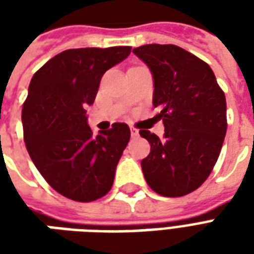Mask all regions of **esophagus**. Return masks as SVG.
Segmentation results:
<instances>
[{"label": "esophagus", "mask_w": 254, "mask_h": 254, "mask_svg": "<svg viewBox=\"0 0 254 254\" xmlns=\"http://www.w3.org/2000/svg\"><path fill=\"white\" fill-rule=\"evenodd\" d=\"M130 136H132V137H137L138 136V130L136 127H130Z\"/></svg>", "instance_id": "1"}]
</instances>
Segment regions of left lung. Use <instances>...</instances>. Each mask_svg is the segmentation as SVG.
Masks as SVG:
<instances>
[{"mask_svg":"<svg viewBox=\"0 0 254 254\" xmlns=\"http://www.w3.org/2000/svg\"><path fill=\"white\" fill-rule=\"evenodd\" d=\"M133 53L154 78L152 103L160 107L165 137L140 130L151 152L141 160L149 188L181 197L201 187L223 145L226 96L208 64L176 45H144Z\"/></svg>","mask_w":254,"mask_h":254,"instance_id":"8db88e82","label":"left lung"}]
</instances>
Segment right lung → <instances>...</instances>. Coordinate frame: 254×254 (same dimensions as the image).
I'll list each match as a JSON object with an SVG mask.
<instances>
[{
    "label": "right lung",
    "mask_w": 254,
    "mask_h": 254,
    "mask_svg": "<svg viewBox=\"0 0 254 254\" xmlns=\"http://www.w3.org/2000/svg\"><path fill=\"white\" fill-rule=\"evenodd\" d=\"M132 47H84L60 53L31 78L21 122L27 151L47 184L74 201L88 202L110 190L130 129L116 122L98 136L87 122L100 78Z\"/></svg>",
    "instance_id": "add662e5"
}]
</instances>
